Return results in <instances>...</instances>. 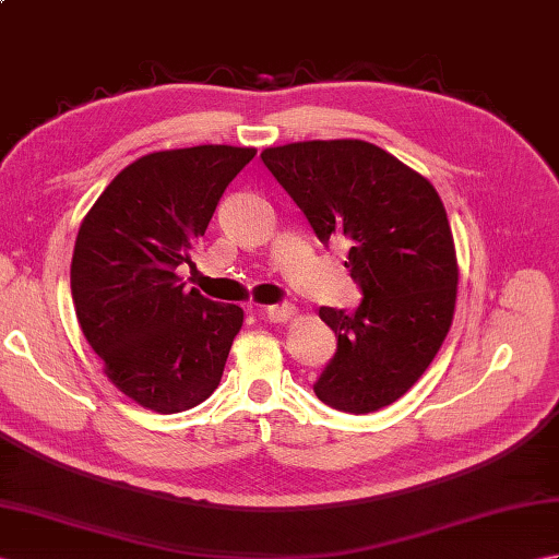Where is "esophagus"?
Returning <instances> with one entry per match:
<instances>
[{
	"instance_id": "esophagus-1",
	"label": "esophagus",
	"mask_w": 559,
	"mask_h": 559,
	"mask_svg": "<svg viewBox=\"0 0 559 559\" xmlns=\"http://www.w3.org/2000/svg\"><path fill=\"white\" fill-rule=\"evenodd\" d=\"M264 314H266L269 322L281 324V322H288V319H293L295 314H298V310H295L293 305L283 302V305H269V307H264Z\"/></svg>"
}]
</instances>
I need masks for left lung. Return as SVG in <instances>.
Segmentation results:
<instances>
[{"mask_svg": "<svg viewBox=\"0 0 559 559\" xmlns=\"http://www.w3.org/2000/svg\"><path fill=\"white\" fill-rule=\"evenodd\" d=\"M324 245H348L346 269L362 302L322 307L338 348L314 394L346 413L401 399L435 360L456 307L459 261L432 182L370 141H295L261 151Z\"/></svg>", "mask_w": 559, "mask_h": 559, "instance_id": "obj_1", "label": "left lung"}]
</instances>
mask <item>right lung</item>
<instances>
[{"mask_svg": "<svg viewBox=\"0 0 559 559\" xmlns=\"http://www.w3.org/2000/svg\"><path fill=\"white\" fill-rule=\"evenodd\" d=\"M257 148L204 144L141 156L81 221L71 298L103 372L141 408L180 413L216 391L245 312L185 290L177 266Z\"/></svg>", "mask_w": 559, "mask_h": 559, "instance_id": "add662e5", "label": "right lung"}]
</instances>
